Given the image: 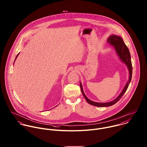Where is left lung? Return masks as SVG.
<instances>
[{"label": "left lung", "mask_w": 147, "mask_h": 147, "mask_svg": "<svg viewBox=\"0 0 147 147\" xmlns=\"http://www.w3.org/2000/svg\"><path fill=\"white\" fill-rule=\"evenodd\" d=\"M107 42L110 45H111L114 47V48L115 49V50L117 52V54H118V55L119 56L120 59L127 65V68L129 71V79H128L127 83H126V85L125 86L123 89L120 93V94L114 100H113L111 102H106V103L96 102L94 101H92L90 100L89 98H88L86 97V96H85V94H84L82 83H80V86L82 94H83L85 99L87 101V102L90 105L98 106V107L110 106H112V105L115 104V103H117L125 93V92L128 87V85L131 82V78H132V66L131 60V55H130V53H129L128 47H127V46L123 41V39L119 36H118L116 35H111L108 38Z\"/></svg>", "instance_id": "left-lung-1"}]
</instances>
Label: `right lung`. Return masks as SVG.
Masks as SVG:
<instances>
[{
  "mask_svg": "<svg viewBox=\"0 0 147 147\" xmlns=\"http://www.w3.org/2000/svg\"><path fill=\"white\" fill-rule=\"evenodd\" d=\"M19 54H18V55H17V56H16V58H15V60H16V58H17V57H18V55H19Z\"/></svg>",
  "mask_w": 147,
  "mask_h": 147,
  "instance_id": "1",
  "label": "right lung"
}]
</instances>
